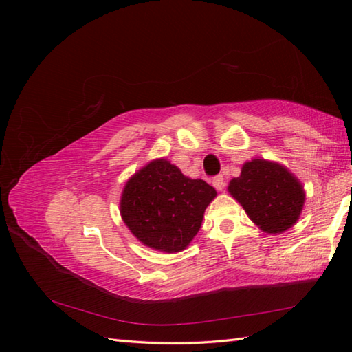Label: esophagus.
Returning a JSON list of instances; mask_svg holds the SVG:
<instances>
[{"instance_id":"esophagus-1","label":"esophagus","mask_w":352,"mask_h":352,"mask_svg":"<svg viewBox=\"0 0 352 352\" xmlns=\"http://www.w3.org/2000/svg\"><path fill=\"white\" fill-rule=\"evenodd\" d=\"M226 178H223V175H218L213 178V186L216 190H223V188H226Z\"/></svg>"}]
</instances>
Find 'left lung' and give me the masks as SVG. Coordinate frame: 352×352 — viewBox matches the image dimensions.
<instances>
[{
  "mask_svg": "<svg viewBox=\"0 0 352 352\" xmlns=\"http://www.w3.org/2000/svg\"><path fill=\"white\" fill-rule=\"evenodd\" d=\"M228 190L251 221L272 234L294 226L305 199L301 183L286 168L260 159L245 163Z\"/></svg>",
  "mask_w": 352,
  "mask_h": 352,
  "instance_id": "1",
  "label": "left lung"
}]
</instances>
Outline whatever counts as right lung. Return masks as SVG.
<instances>
[{
	"mask_svg": "<svg viewBox=\"0 0 352 352\" xmlns=\"http://www.w3.org/2000/svg\"><path fill=\"white\" fill-rule=\"evenodd\" d=\"M214 197L210 184L184 177L166 160H154L125 184L121 214L142 243L177 252L195 237L206 207Z\"/></svg>",
	"mask_w": 352,
	"mask_h": 352,
	"instance_id": "1",
	"label": "right lung"
}]
</instances>
